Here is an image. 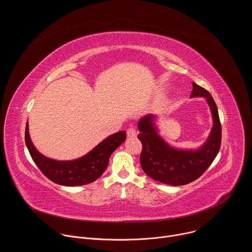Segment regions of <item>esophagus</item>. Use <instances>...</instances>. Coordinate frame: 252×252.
Listing matches in <instances>:
<instances>
[{"label":"esophagus","mask_w":252,"mask_h":252,"mask_svg":"<svg viewBox=\"0 0 252 252\" xmlns=\"http://www.w3.org/2000/svg\"><path fill=\"white\" fill-rule=\"evenodd\" d=\"M126 134H127V137H129V138H130V137H135L136 134H137V130H136L135 127L130 126L129 128H127Z\"/></svg>","instance_id":"esophagus-1"}]
</instances>
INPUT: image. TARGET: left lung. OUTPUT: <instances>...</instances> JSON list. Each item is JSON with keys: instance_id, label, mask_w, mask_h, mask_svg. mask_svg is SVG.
<instances>
[{"instance_id": "obj_1", "label": "left lung", "mask_w": 252, "mask_h": 252, "mask_svg": "<svg viewBox=\"0 0 252 252\" xmlns=\"http://www.w3.org/2000/svg\"><path fill=\"white\" fill-rule=\"evenodd\" d=\"M190 96H203L209 104L213 126L208 139L196 151H181L169 147L158 134L154 116H147L138 122V139L141 141L140 165L157 182L177 187L188 185L199 176L212 163L221 145V124L218 106L211 94L192 83Z\"/></svg>"}]
</instances>
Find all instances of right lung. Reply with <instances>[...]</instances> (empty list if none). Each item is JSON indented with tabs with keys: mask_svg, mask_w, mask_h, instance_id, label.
I'll return each instance as SVG.
<instances>
[{
	"mask_svg": "<svg viewBox=\"0 0 252 252\" xmlns=\"http://www.w3.org/2000/svg\"><path fill=\"white\" fill-rule=\"evenodd\" d=\"M126 138V131L116 132L102 140L83 158L75 160L58 161L44 157L35 150L29 134L28 123L25 131L26 145L34 163L50 181L65 187L84 186L96 181L107 167L111 155Z\"/></svg>",
	"mask_w": 252,
	"mask_h": 252,
	"instance_id": "add662e5",
	"label": "right lung"
}]
</instances>
